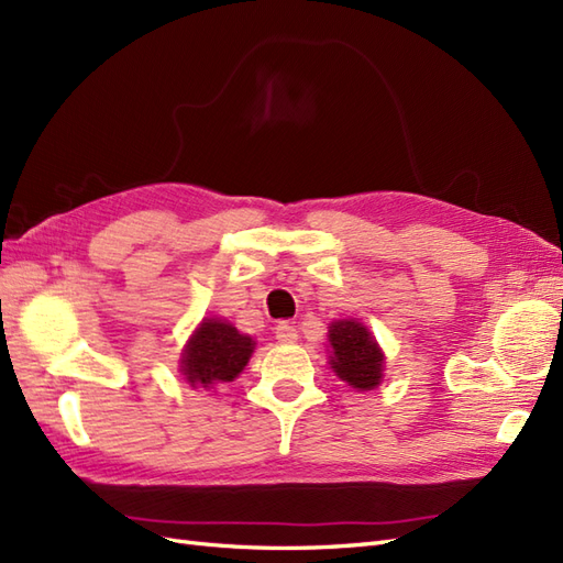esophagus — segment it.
Here are the masks:
<instances>
[{"label":"esophagus","instance_id":"esophagus-1","mask_svg":"<svg viewBox=\"0 0 563 563\" xmlns=\"http://www.w3.org/2000/svg\"><path fill=\"white\" fill-rule=\"evenodd\" d=\"M275 333H277L279 343H296L298 341V329L288 322H279L275 327Z\"/></svg>","mask_w":563,"mask_h":563}]
</instances>
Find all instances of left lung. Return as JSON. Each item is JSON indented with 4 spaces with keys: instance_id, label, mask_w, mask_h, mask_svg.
Returning <instances> with one entry per match:
<instances>
[{
    "instance_id": "obj_1",
    "label": "left lung",
    "mask_w": 563,
    "mask_h": 563,
    "mask_svg": "<svg viewBox=\"0 0 563 563\" xmlns=\"http://www.w3.org/2000/svg\"><path fill=\"white\" fill-rule=\"evenodd\" d=\"M331 369L357 390H372L384 378V353L372 331L357 319H336L329 327Z\"/></svg>"
}]
</instances>
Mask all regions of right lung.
<instances>
[{"label":"right lung","instance_id":"1","mask_svg":"<svg viewBox=\"0 0 563 563\" xmlns=\"http://www.w3.org/2000/svg\"><path fill=\"white\" fill-rule=\"evenodd\" d=\"M255 341L224 319H203L181 353V374L196 388L230 384L246 367Z\"/></svg>","mask_w":563,"mask_h":563}]
</instances>
